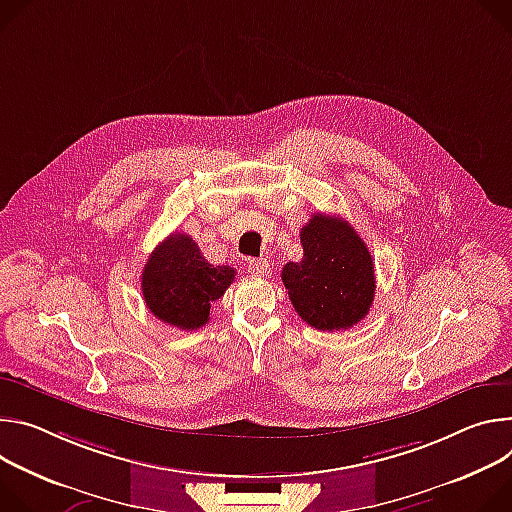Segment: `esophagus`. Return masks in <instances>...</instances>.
<instances>
[{"label": "esophagus", "mask_w": 512, "mask_h": 512, "mask_svg": "<svg viewBox=\"0 0 512 512\" xmlns=\"http://www.w3.org/2000/svg\"><path fill=\"white\" fill-rule=\"evenodd\" d=\"M246 266H248V272L254 276H266L270 272V264L262 258H250Z\"/></svg>", "instance_id": "1"}]
</instances>
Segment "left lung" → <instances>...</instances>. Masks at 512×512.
<instances>
[{"instance_id":"obj_1","label":"left lung","mask_w":512,"mask_h":512,"mask_svg":"<svg viewBox=\"0 0 512 512\" xmlns=\"http://www.w3.org/2000/svg\"><path fill=\"white\" fill-rule=\"evenodd\" d=\"M303 260L287 262L282 282L299 317L315 329L339 331L362 321L374 301V262L354 227L315 213L301 227Z\"/></svg>"}]
</instances>
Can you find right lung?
Listing matches in <instances>:
<instances>
[{
    "label": "right lung",
    "mask_w": 512,
    "mask_h": 512,
    "mask_svg": "<svg viewBox=\"0 0 512 512\" xmlns=\"http://www.w3.org/2000/svg\"><path fill=\"white\" fill-rule=\"evenodd\" d=\"M234 278L232 266L209 264L191 236L175 232L148 256L142 293L156 319L193 331L209 321L211 303L223 297Z\"/></svg>",
    "instance_id": "right-lung-1"
}]
</instances>
